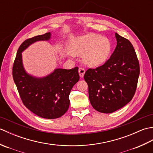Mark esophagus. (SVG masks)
<instances>
[{
    "label": "esophagus",
    "mask_w": 153,
    "mask_h": 153,
    "mask_svg": "<svg viewBox=\"0 0 153 153\" xmlns=\"http://www.w3.org/2000/svg\"><path fill=\"white\" fill-rule=\"evenodd\" d=\"M78 71H79V76L81 77H83V76H84V74H85V69H84V68H79Z\"/></svg>",
    "instance_id": "obj_1"
}]
</instances>
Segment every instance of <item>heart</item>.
<instances>
[{
  "instance_id": "1",
  "label": "heart",
  "mask_w": 153,
  "mask_h": 153,
  "mask_svg": "<svg viewBox=\"0 0 153 153\" xmlns=\"http://www.w3.org/2000/svg\"><path fill=\"white\" fill-rule=\"evenodd\" d=\"M70 53L74 56H83V61L91 67L103 64L111 51V43L101 35L90 33L75 38L70 45Z\"/></svg>"
}]
</instances>
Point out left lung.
Masks as SVG:
<instances>
[{"mask_svg":"<svg viewBox=\"0 0 153 153\" xmlns=\"http://www.w3.org/2000/svg\"><path fill=\"white\" fill-rule=\"evenodd\" d=\"M115 36L117 45L109 59L95 69L89 68L84 75L91 104L105 114L115 112L131 101L140 71L131 42L117 33Z\"/></svg>","mask_w":153,"mask_h":153,"instance_id":"8db88e82","label":"left lung"}]
</instances>
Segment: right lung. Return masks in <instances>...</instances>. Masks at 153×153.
Segmentation results:
<instances>
[{"mask_svg": "<svg viewBox=\"0 0 153 153\" xmlns=\"http://www.w3.org/2000/svg\"><path fill=\"white\" fill-rule=\"evenodd\" d=\"M51 36L49 32L23 42L16 54L12 76L24 105L38 116L55 119L63 116L69 108L70 91L79 79L78 68L70 70L57 68L47 76L37 77L25 70L22 55L31 44L49 40Z\"/></svg>", "mask_w": 153, "mask_h": 153, "instance_id": "1", "label": "right lung"}]
</instances>
